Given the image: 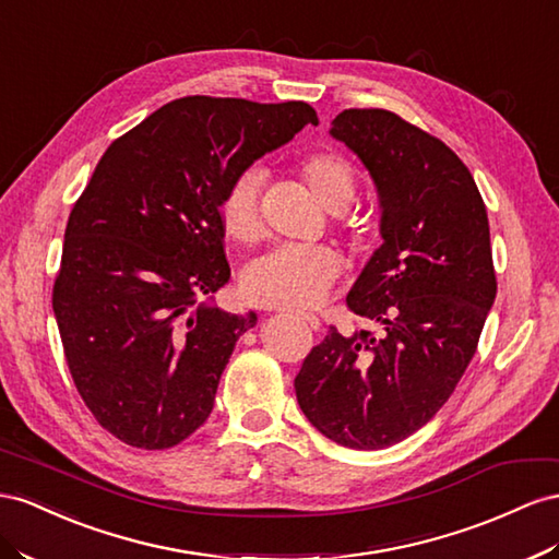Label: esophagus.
I'll return each instance as SVG.
<instances>
[{"instance_id":"obj_1","label":"esophagus","mask_w":559,"mask_h":559,"mask_svg":"<svg viewBox=\"0 0 559 559\" xmlns=\"http://www.w3.org/2000/svg\"><path fill=\"white\" fill-rule=\"evenodd\" d=\"M300 320H304L312 331H320V320H317V317L314 314H300Z\"/></svg>"}]
</instances>
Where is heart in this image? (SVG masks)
Returning a JSON list of instances; mask_svg holds the SVG:
<instances>
[{
  "label": "heart",
  "instance_id": "1",
  "mask_svg": "<svg viewBox=\"0 0 559 559\" xmlns=\"http://www.w3.org/2000/svg\"><path fill=\"white\" fill-rule=\"evenodd\" d=\"M298 174L306 180L312 198L331 214H343L355 200L357 178L348 159L336 153H310L298 162ZM263 174L247 169L230 180L218 202L223 230L242 245L259 242L263 235L261 218ZM353 247L367 245V233L350 230ZM341 275V259L324 247H280L263 253L247 265L242 286L255 306L306 310L329 296Z\"/></svg>",
  "mask_w": 559,
  "mask_h": 559
}]
</instances>
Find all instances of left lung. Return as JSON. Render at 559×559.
Returning <instances> with one entry per match:
<instances>
[{
	"label": "left lung",
	"mask_w": 559,
	"mask_h": 559,
	"mask_svg": "<svg viewBox=\"0 0 559 559\" xmlns=\"http://www.w3.org/2000/svg\"><path fill=\"white\" fill-rule=\"evenodd\" d=\"M329 133L361 159L379 192L383 245L345 300L383 334L343 336L331 326L294 388L329 440L385 449L442 409L477 350L496 298L489 218L454 150L395 112L343 110Z\"/></svg>",
	"instance_id": "obj_1"
}]
</instances>
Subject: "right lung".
Returning a JSON list of instances; mask_svg holds the SVG:
<instances>
[{
  "label": "right lung",
  "instance_id": "obj_1",
  "mask_svg": "<svg viewBox=\"0 0 559 559\" xmlns=\"http://www.w3.org/2000/svg\"><path fill=\"white\" fill-rule=\"evenodd\" d=\"M306 124L317 112L304 100L188 96L105 150L70 211L53 314L78 392L117 440L169 449L214 409L259 320L209 304L230 280L218 202Z\"/></svg>",
  "mask_w": 559,
  "mask_h": 559
}]
</instances>
